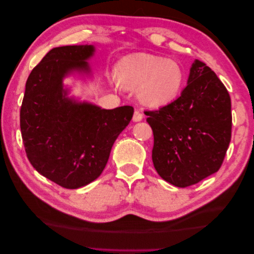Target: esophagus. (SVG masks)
I'll return each instance as SVG.
<instances>
[{"mask_svg": "<svg viewBox=\"0 0 254 254\" xmlns=\"http://www.w3.org/2000/svg\"><path fill=\"white\" fill-rule=\"evenodd\" d=\"M142 119H143V114H142L140 111L135 110L134 113H133L132 121H133V122H140V121H142Z\"/></svg>", "mask_w": 254, "mask_h": 254, "instance_id": "esophagus-1", "label": "esophagus"}]
</instances>
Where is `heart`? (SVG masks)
I'll list each match as a JSON object with an SVG mask.
<instances>
[{
  "label": "heart",
  "instance_id": "b5f03b06",
  "mask_svg": "<svg viewBox=\"0 0 254 254\" xmlns=\"http://www.w3.org/2000/svg\"><path fill=\"white\" fill-rule=\"evenodd\" d=\"M119 80L126 88H137V97L150 107H162L178 97L184 72L176 61L146 53L125 57L119 66Z\"/></svg>",
  "mask_w": 254,
  "mask_h": 254
}]
</instances>
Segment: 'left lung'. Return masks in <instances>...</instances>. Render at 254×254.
Masks as SVG:
<instances>
[{
    "label": "left lung",
    "instance_id": "8db88e82",
    "mask_svg": "<svg viewBox=\"0 0 254 254\" xmlns=\"http://www.w3.org/2000/svg\"><path fill=\"white\" fill-rule=\"evenodd\" d=\"M144 113L153 132L152 162L161 178L187 188L219 170L231 140V98L204 63L195 60L178 98Z\"/></svg>",
    "mask_w": 254,
    "mask_h": 254
}]
</instances>
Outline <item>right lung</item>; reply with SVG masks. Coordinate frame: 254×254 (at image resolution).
Wrapping results in <instances>:
<instances>
[{
  "label": "right lung",
  "mask_w": 254,
  "mask_h": 254,
  "mask_svg": "<svg viewBox=\"0 0 254 254\" xmlns=\"http://www.w3.org/2000/svg\"><path fill=\"white\" fill-rule=\"evenodd\" d=\"M92 45L51 50L30 72L20 110L26 156L35 170L64 189H78L98 178L113 143L132 119L133 107L112 110L76 104L65 97L64 76L89 71Z\"/></svg>",
  "instance_id": "1"
}]
</instances>
